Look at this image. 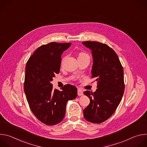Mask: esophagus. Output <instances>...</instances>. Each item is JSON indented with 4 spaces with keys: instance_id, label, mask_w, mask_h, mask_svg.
Masks as SVG:
<instances>
[{
    "instance_id": "obj_1",
    "label": "esophagus",
    "mask_w": 147,
    "mask_h": 147,
    "mask_svg": "<svg viewBox=\"0 0 147 147\" xmlns=\"http://www.w3.org/2000/svg\"><path fill=\"white\" fill-rule=\"evenodd\" d=\"M77 94H78V96H82V95H83V94H84L82 90H81V89H78V91H77Z\"/></svg>"
}]
</instances>
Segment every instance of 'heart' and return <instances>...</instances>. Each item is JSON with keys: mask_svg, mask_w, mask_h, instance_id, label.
Here are the masks:
<instances>
[{"mask_svg": "<svg viewBox=\"0 0 147 147\" xmlns=\"http://www.w3.org/2000/svg\"><path fill=\"white\" fill-rule=\"evenodd\" d=\"M87 56H88V55L86 53H83V52L80 53L78 55V57H87Z\"/></svg>", "mask_w": 147, "mask_h": 147, "instance_id": "1", "label": "heart"}]
</instances>
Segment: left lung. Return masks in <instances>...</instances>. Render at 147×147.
I'll list each match as a JSON object with an SVG mask.
<instances>
[{
	"mask_svg": "<svg viewBox=\"0 0 147 147\" xmlns=\"http://www.w3.org/2000/svg\"><path fill=\"white\" fill-rule=\"evenodd\" d=\"M82 44L91 51V74L97 81L96 91L84 92L90 99L83 111L84 117L89 122L101 123L113 115L121 100L124 91L123 69L117 54L107 45L95 41Z\"/></svg>",
	"mask_w": 147,
	"mask_h": 147,
	"instance_id": "1",
	"label": "left lung"
}]
</instances>
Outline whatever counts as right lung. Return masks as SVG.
Listing matches in <instances>:
<instances>
[{
	"instance_id": "obj_1",
	"label": "right lung",
	"mask_w": 147,
	"mask_h": 147,
	"mask_svg": "<svg viewBox=\"0 0 147 147\" xmlns=\"http://www.w3.org/2000/svg\"><path fill=\"white\" fill-rule=\"evenodd\" d=\"M71 43L51 42L38 48L26 67L24 92L30 108L43 123L53 125L64 119L66 103L77 96L76 87L67 84L61 91L53 89L51 81L59 73L61 56Z\"/></svg>"
}]
</instances>
